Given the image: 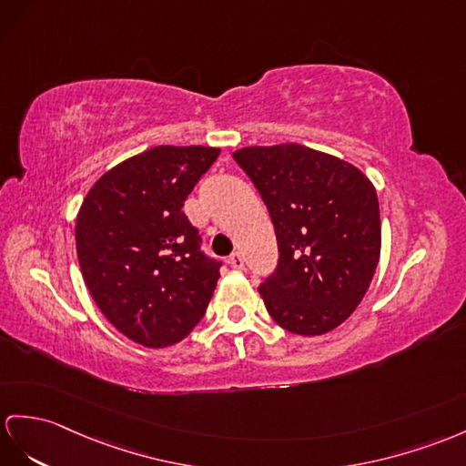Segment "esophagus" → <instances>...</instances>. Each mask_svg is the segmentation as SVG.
<instances>
[{"instance_id":"esophagus-1","label":"esophagus","mask_w":466,"mask_h":466,"mask_svg":"<svg viewBox=\"0 0 466 466\" xmlns=\"http://www.w3.org/2000/svg\"><path fill=\"white\" fill-rule=\"evenodd\" d=\"M229 265L233 267V268H245V260H243V255L241 253H233L231 257H229Z\"/></svg>"}]
</instances>
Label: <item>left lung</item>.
<instances>
[{
    "label": "left lung",
    "instance_id": "8db88e82",
    "mask_svg": "<svg viewBox=\"0 0 466 466\" xmlns=\"http://www.w3.org/2000/svg\"><path fill=\"white\" fill-rule=\"evenodd\" d=\"M233 157L275 225L279 263L258 285L270 319L300 336L334 330L378 267L376 187L358 167L300 144L251 146Z\"/></svg>",
    "mask_w": 466,
    "mask_h": 466
}]
</instances>
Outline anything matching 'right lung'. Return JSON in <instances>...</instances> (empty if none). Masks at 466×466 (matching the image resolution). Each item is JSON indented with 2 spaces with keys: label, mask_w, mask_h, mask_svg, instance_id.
I'll use <instances>...</instances> for the list:
<instances>
[{
  "label": "right lung",
  "mask_w": 466,
  "mask_h": 466,
  "mask_svg": "<svg viewBox=\"0 0 466 466\" xmlns=\"http://www.w3.org/2000/svg\"><path fill=\"white\" fill-rule=\"evenodd\" d=\"M219 147L156 146L102 176L76 218V255L102 314L147 348L184 339L206 314L221 260L184 201Z\"/></svg>",
  "instance_id": "add662e5"
}]
</instances>
